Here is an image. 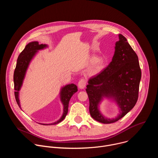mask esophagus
Wrapping results in <instances>:
<instances>
[{"instance_id":"obj_1","label":"esophagus","mask_w":158,"mask_h":158,"mask_svg":"<svg viewBox=\"0 0 158 158\" xmlns=\"http://www.w3.org/2000/svg\"><path fill=\"white\" fill-rule=\"evenodd\" d=\"M85 85H86V81L84 79H82L79 80L78 82V87L79 89H84L85 87Z\"/></svg>"}]
</instances>
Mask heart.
<instances>
[{"instance_id": "obj_1", "label": "heart", "mask_w": 158, "mask_h": 158, "mask_svg": "<svg viewBox=\"0 0 158 158\" xmlns=\"http://www.w3.org/2000/svg\"><path fill=\"white\" fill-rule=\"evenodd\" d=\"M90 62L92 64L91 72L93 74H97L101 73L105 67L106 60L103 57H97L93 56L90 59Z\"/></svg>"}]
</instances>
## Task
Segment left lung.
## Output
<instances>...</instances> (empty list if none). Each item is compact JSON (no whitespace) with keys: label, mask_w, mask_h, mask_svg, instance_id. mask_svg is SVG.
I'll use <instances>...</instances> for the list:
<instances>
[{"label":"left lung","mask_w":158,"mask_h":158,"mask_svg":"<svg viewBox=\"0 0 158 158\" xmlns=\"http://www.w3.org/2000/svg\"><path fill=\"white\" fill-rule=\"evenodd\" d=\"M141 71L136 53L126 38L119 34L115 52L108 66L97 76L89 79L85 91L89 99V112L96 121L110 124L123 118L134 107L138 99ZM103 97L116 101L120 113L113 119H107L98 110Z\"/></svg>","instance_id":"8db88e82"}]
</instances>
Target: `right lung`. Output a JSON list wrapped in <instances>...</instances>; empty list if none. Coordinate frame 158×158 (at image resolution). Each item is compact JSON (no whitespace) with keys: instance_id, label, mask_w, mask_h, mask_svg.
I'll return each instance as SVG.
<instances>
[{"instance_id":"obj_1","label":"right lung","mask_w":158,"mask_h":158,"mask_svg":"<svg viewBox=\"0 0 158 158\" xmlns=\"http://www.w3.org/2000/svg\"><path fill=\"white\" fill-rule=\"evenodd\" d=\"M47 45L46 44H39L38 42L34 41L29 43L24 49L19 54L17 60L15 69L14 73V90H15V98L16 102L20 108V102L19 99V91L20 89V87L23 82L26 71L28 68L30 62L37 52L39 50L47 48ZM77 91V87L74 84H71L66 85L63 87L60 90V100L64 106V112L62 117L57 121L49 124H41L42 125H54L59 123L64 119L65 118L67 112H68L69 102L73 96Z\"/></svg>"}]
</instances>
